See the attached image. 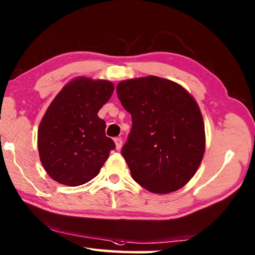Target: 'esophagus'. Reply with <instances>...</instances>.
Wrapping results in <instances>:
<instances>
[{
    "label": "esophagus",
    "instance_id": "34e87169",
    "mask_svg": "<svg viewBox=\"0 0 255 255\" xmlns=\"http://www.w3.org/2000/svg\"><path fill=\"white\" fill-rule=\"evenodd\" d=\"M115 144H116V148H117V150L122 149V146H123V139H122V138L116 137L115 138Z\"/></svg>",
    "mask_w": 255,
    "mask_h": 255
}]
</instances>
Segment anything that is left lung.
Instances as JSON below:
<instances>
[{"label":"left lung","instance_id":"8db88e82","mask_svg":"<svg viewBox=\"0 0 255 255\" xmlns=\"http://www.w3.org/2000/svg\"><path fill=\"white\" fill-rule=\"evenodd\" d=\"M117 94L131 115L122 155L132 179L154 193L182 188L205 153V125L195 99L157 76L120 82Z\"/></svg>","mask_w":255,"mask_h":255}]
</instances>
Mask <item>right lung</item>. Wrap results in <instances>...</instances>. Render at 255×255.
Returning <instances> with one entry per match:
<instances>
[{"label": "right lung", "instance_id": "right-lung-1", "mask_svg": "<svg viewBox=\"0 0 255 255\" xmlns=\"http://www.w3.org/2000/svg\"><path fill=\"white\" fill-rule=\"evenodd\" d=\"M114 90L109 81L79 77L50 103L38 129V149L46 172L58 183L89 182L116 148L98 117Z\"/></svg>", "mask_w": 255, "mask_h": 255}]
</instances>
